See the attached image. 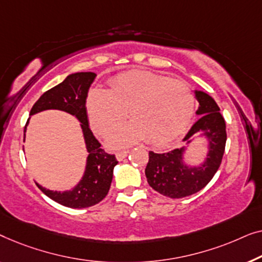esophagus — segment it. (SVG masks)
<instances>
[{
	"mask_svg": "<svg viewBox=\"0 0 262 262\" xmlns=\"http://www.w3.org/2000/svg\"><path fill=\"white\" fill-rule=\"evenodd\" d=\"M127 156H128V150H122V152H117L116 153V159L119 160V161H122Z\"/></svg>",
	"mask_w": 262,
	"mask_h": 262,
	"instance_id": "34e87169",
	"label": "esophagus"
}]
</instances>
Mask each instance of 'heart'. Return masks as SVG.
Returning a JSON list of instances; mask_svg holds the SVG:
<instances>
[{"label":"heart","instance_id":"b5f03b06","mask_svg":"<svg viewBox=\"0 0 262 262\" xmlns=\"http://www.w3.org/2000/svg\"><path fill=\"white\" fill-rule=\"evenodd\" d=\"M90 124L106 136L127 115L129 123L109 138L113 147H126L146 138L164 146L189 127L194 112V96L185 82L148 71L126 72L109 83V90L95 88L86 98Z\"/></svg>","mask_w":262,"mask_h":262}]
</instances>
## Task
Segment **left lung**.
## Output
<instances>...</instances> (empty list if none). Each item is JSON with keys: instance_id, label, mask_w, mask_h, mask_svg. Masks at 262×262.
Listing matches in <instances>:
<instances>
[{"instance_id": "1", "label": "left lung", "mask_w": 262, "mask_h": 262, "mask_svg": "<svg viewBox=\"0 0 262 262\" xmlns=\"http://www.w3.org/2000/svg\"><path fill=\"white\" fill-rule=\"evenodd\" d=\"M200 106L196 114L200 115L189 133L183 139L187 145L196 136H204L208 141V153L203 163L191 166L184 161L186 147L176 148L167 153L149 152V160L145 173L147 182L164 196L183 198L198 192L212 179L222 161L226 148V122L220 108L211 96L204 91H194Z\"/></svg>"}]
</instances>
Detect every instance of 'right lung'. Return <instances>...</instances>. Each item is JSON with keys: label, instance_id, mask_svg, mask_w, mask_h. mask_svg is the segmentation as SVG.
I'll return each instance as SVG.
<instances>
[{"label": "right lung", "instance_id": "add662e5", "mask_svg": "<svg viewBox=\"0 0 262 262\" xmlns=\"http://www.w3.org/2000/svg\"><path fill=\"white\" fill-rule=\"evenodd\" d=\"M95 78L96 73L94 72H77L69 75L60 84L40 96L29 113L32 116L43 110H61L76 116L80 122L86 150L89 153L86 158L85 171L80 182L73 189L68 191H52L36 183L39 189L47 197L68 208L83 209L99 203L108 194L112 185L114 167L119 163L114 154L105 153L101 148V143L97 141L89 128L85 103L88 91ZM28 122L29 119L26 127Z\"/></svg>", "mask_w": 262, "mask_h": 262}]
</instances>
